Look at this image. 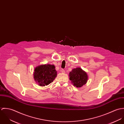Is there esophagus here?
<instances>
[{
    "label": "esophagus",
    "mask_w": 124,
    "mask_h": 124,
    "mask_svg": "<svg viewBox=\"0 0 124 124\" xmlns=\"http://www.w3.org/2000/svg\"><path fill=\"white\" fill-rule=\"evenodd\" d=\"M61 72H62V73H65V70H64V69H62V70H61Z\"/></svg>",
    "instance_id": "obj_1"
}]
</instances>
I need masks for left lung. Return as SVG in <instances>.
<instances>
[{
  "label": "left lung",
  "instance_id": "left-lung-1",
  "mask_svg": "<svg viewBox=\"0 0 124 124\" xmlns=\"http://www.w3.org/2000/svg\"><path fill=\"white\" fill-rule=\"evenodd\" d=\"M70 80L71 83L77 88L82 87L88 80V75L85 71L80 68L73 69L69 73Z\"/></svg>",
  "mask_w": 124,
  "mask_h": 124
}]
</instances>
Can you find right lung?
Masks as SVG:
<instances>
[{
	"label": "right lung",
	"instance_id": "obj_1",
	"mask_svg": "<svg viewBox=\"0 0 124 124\" xmlns=\"http://www.w3.org/2000/svg\"><path fill=\"white\" fill-rule=\"evenodd\" d=\"M54 65L42 64L37 66L33 76L37 83L40 86H45L52 83L57 76V71Z\"/></svg>",
	"mask_w": 124,
	"mask_h": 124
}]
</instances>
